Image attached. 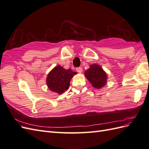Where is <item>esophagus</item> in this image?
Listing matches in <instances>:
<instances>
[{
	"label": "esophagus",
	"instance_id": "esophagus-1",
	"mask_svg": "<svg viewBox=\"0 0 149 149\" xmlns=\"http://www.w3.org/2000/svg\"><path fill=\"white\" fill-rule=\"evenodd\" d=\"M76 70H77V71L78 72H79V73H81V72H82V71H83V69L81 67H79V68H77Z\"/></svg>",
	"mask_w": 149,
	"mask_h": 149
}]
</instances>
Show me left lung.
<instances>
[{
  "label": "left lung",
  "mask_w": 149,
  "mask_h": 149,
  "mask_svg": "<svg viewBox=\"0 0 149 149\" xmlns=\"http://www.w3.org/2000/svg\"><path fill=\"white\" fill-rule=\"evenodd\" d=\"M85 76L94 88L97 89L102 88L107 83L106 72L98 64L90 65V68L85 72Z\"/></svg>",
  "instance_id": "left-lung-1"
}]
</instances>
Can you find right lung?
Listing matches in <instances>:
<instances>
[{"label": "right lung", "mask_w": 149, "mask_h": 149, "mask_svg": "<svg viewBox=\"0 0 149 149\" xmlns=\"http://www.w3.org/2000/svg\"><path fill=\"white\" fill-rule=\"evenodd\" d=\"M76 72L71 69L65 70L61 66H57L49 72L47 75L46 82L47 86L52 92L62 94L67 90L70 85V81Z\"/></svg>", "instance_id": "add662e5"}]
</instances>
